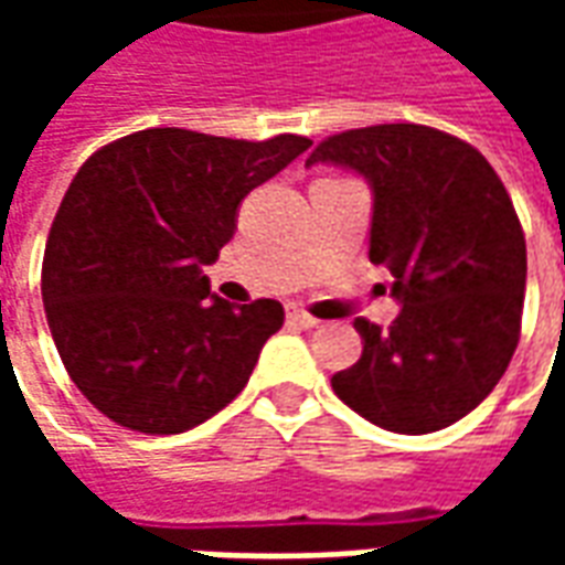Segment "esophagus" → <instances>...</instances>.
Masks as SVG:
<instances>
[{"label": "esophagus", "mask_w": 565, "mask_h": 565, "mask_svg": "<svg viewBox=\"0 0 565 565\" xmlns=\"http://www.w3.org/2000/svg\"><path fill=\"white\" fill-rule=\"evenodd\" d=\"M287 318H290V323H296V327H306V330H311V327H318L320 323L318 318L306 315L302 308H290V311H287Z\"/></svg>", "instance_id": "34e87169"}]
</instances>
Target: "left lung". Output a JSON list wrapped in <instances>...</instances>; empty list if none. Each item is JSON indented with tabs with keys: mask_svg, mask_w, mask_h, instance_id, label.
<instances>
[{
	"mask_svg": "<svg viewBox=\"0 0 565 565\" xmlns=\"http://www.w3.org/2000/svg\"><path fill=\"white\" fill-rule=\"evenodd\" d=\"M339 166L372 190L369 259L393 275L387 332L356 318L363 354L332 391L369 424L424 436L484 403L521 335L526 242L493 166L420 124L348 129L306 166Z\"/></svg>",
	"mask_w": 565,
	"mask_h": 565,
	"instance_id": "1",
	"label": "left lung"
}]
</instances>
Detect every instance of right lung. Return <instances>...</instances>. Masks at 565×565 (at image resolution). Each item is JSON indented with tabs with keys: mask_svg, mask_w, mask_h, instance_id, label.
<instances>
[{
	"mask_svg": "<svg viewBox=\"0 0 565 565\" xmlns=\"http://www.w3.org/2000/svg\"><path fill=\"white\" fill-rule=\"evenodd\" d=\"M308 148L162 127L81 166L47 235L42 299L63 366L105 417L172 436L245 391L284 308L233 306L202 269L233 238L242 199Z\"/></svg>",
	"mask_w": 565,
	"mask_h": 565,
	"instance_id": "right-lung-1",
	"label": "right lung"
}]
</instances>
